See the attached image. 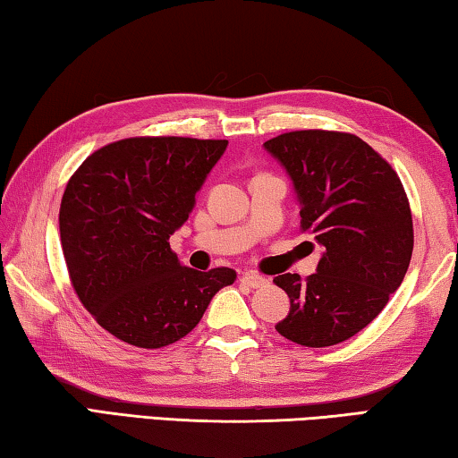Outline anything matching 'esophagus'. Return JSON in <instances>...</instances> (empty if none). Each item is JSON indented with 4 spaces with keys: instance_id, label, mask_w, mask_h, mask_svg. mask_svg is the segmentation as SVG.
I'll return each instance as SVG.
<instances>
[{
    "instance_id": "1",
    "label": "esophagus",
    "mask_w": 458,
    "mask_h": 458,
    "mask_svg": "<svg viewBox=\"0 0 458 458\" xmlns=\"http://www.w3.org/2000/svg\"><path fill=\"white\" fill-rule=\"evenodd\" d=\"M242 282L245 284V286H250V288H259V286H264L267 280L264 278V276H259L256 272H245L242 276Z\"/></svg>"
}]
</instances>
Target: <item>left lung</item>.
I'll return each instance as SVG.
<instances>
[{
  "instance_id": "1",
  "label": "left lung",
  "mask_w": 458,
  "mask_h": 458,
  "mask_svg": "<svg viewBox=\"0 0 458 458\" xmlns=\"http://www.w3.org/2000/svg\"><path fill=\"white\" fill-rule=\"evenodd\" d=\"M264 148L294 184L300 227L322 247L317 274L274 278L290 298L276 331L304 347H331L369 325L408 272L414 225L406 191L353 133L288 131Z\"/></svg>"
}]
</instances>
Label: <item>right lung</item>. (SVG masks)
<instances>
[{
  "label": "right lung",
  "mask_w": 458,
  "mask_h": 458,
  "mask_svg": "<svg viewBox=\"0 0 458 458\" xmlns=\"http://www.w3.org/2000/svg\"><path fill=\"white\" fill-rule=\"evenodd\" d=\"M227 140L127 138L93 152L60 200V243L72 288L119 341L160 349L189 335L231 267H186L170 235L194 207Z\"/></svg>",
  "instance_id": "1"
}]
</instances>
